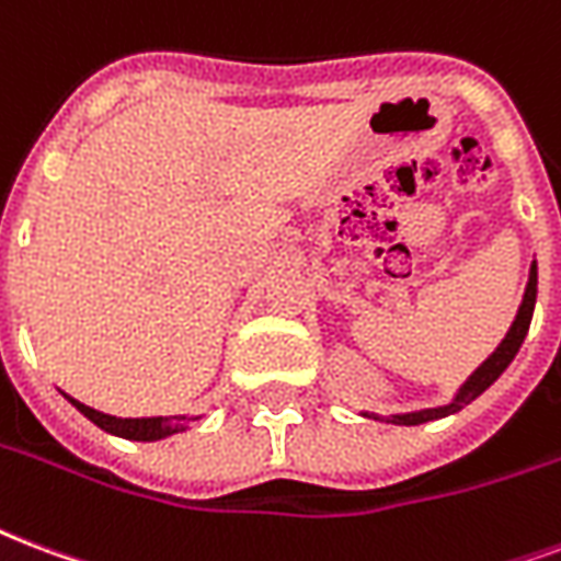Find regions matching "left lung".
<instances>
[{
    "label": "left lung",
    "instance_id": "obj_1",
    "mask_svg": "<svg viewBox=\"0 0 561 561\" xmlns=\"http://www.w3.org/2000/svg\"><path fill=\"white\" fill-rule=\"evenodd\" d=\"M536 294H538V267L533 262L529 267V282H527V290H524V299H520V309L515 314V323L508 327L506 337L500 341V347L491 353L485 362H482L473 374L465 379L456 397H453L447 405H438V409H421V412H405V414H388V417H379V414H367L362 412L365 417H374V421H385V423H400V426H417V423H426V421H438V417H447V414H456L459 409H465L468 403H473L477 397L494 385L500 379V374L512 365V358L518 356L520 344H524V337L529 332V320H533V311H536Z\"/></svg>",
    "mask_w": 561,
    "mask_h": 561
}]
</instances>
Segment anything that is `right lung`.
I'll return each mask as SVG.
<instances>
[{
	"label": "right lung",
	"instance_id": "add662e5",
	"mask_svg": "<svg viewBox=\"0 0 561 561\" xmlns=\"http://www.w3.org/2000/svg\"><path fill=\"white\" fill-rule=\"evenodd\" d=\"M76 409H79L88 421H93L100 430L111 435H119V438H128V442H161L167 435H176L182 430H187V423L199 421V417H187V414H179V417H114V414L96 412L91 405L72 400L70 394H64Z\"/></svg>",
	"mask_w": 561,
	"mask_h": 561
}]
</instances>
